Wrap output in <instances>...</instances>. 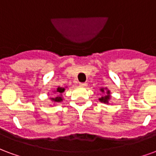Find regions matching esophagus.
<instances>
[{"label": "esophagus", "instance_id": "1", "mask_svg": "<svg viewBox=\"0 0 156 156\" xmlns=\"http://www.w3.org/2000/svg\"><path fill=\"white\" fill-rule=\"evenodd\" d=\"M79 85H80L81 87H83V88H84V87H87V83H80Z\"/></svg>", "mask_w": 156, "mask_h": 156}]
</instances>
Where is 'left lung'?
<instances>
[{"instance_id":"left-lung-1","label":"left lung","mask_w":156,"mask_h":156,"mask_svg":"<svg viewBox=\"0 0 156 156\" xmlns=\"http://www.w3.org/2000/svg\"><path fill=\"white\" fill-rule=\"evenodd\" d=\"M100 91L102 93V96L98 98L99 102H101L103 104H109L110 99H111V95H110V90L107 88H101Z\"/></svg>"}]
</instances>
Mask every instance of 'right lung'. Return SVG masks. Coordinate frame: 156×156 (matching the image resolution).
<instances>
[{
  "label": "right lung",
  "mask_w": 156,
  "mask_h": 156,
  "mask_svg": "<svg viewBox=\"0 0 156 156\" xmlns=\"http://www.w3.org/2000/svg\"><path fill=\"white\" fill-rule=\"evenodd\" d=\"M65 88H62V87H58L53 90V93H54L56 96L55 97H51L50 98V100L51 101V103H53V105H57L58 103H61L63 100V98H62V94L63 92L65 91Z\"/></svg>",
  "instance_id": "add662e5"
}]
</instances>
